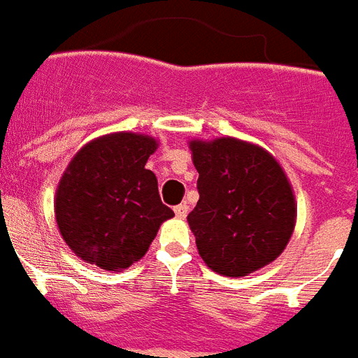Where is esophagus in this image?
<instances>
[{
  "label": "esophagus",
  "mask_w": 358,
  "mask_h": 358,
  "mask_svg": "<svg viewBox=\"0 0 358 358\" xmlns=\"http://www.w3.org/2000/svg\"><path fill=\"white\" fill-rule=\"evenodd\" d=\"M174 213H176V217L178 219H185L189 213V206L187 204H178L176 208H174Z\"/></svg>",
  "instance_id": "esophagus-1"
}]
</instances>
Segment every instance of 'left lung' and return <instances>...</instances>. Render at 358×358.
<instances>
[{"mask_svg": "<svg viewBox=\"0 0 358 358\" xmlns=\"http://www.w3.org/2000/svg\"><path fill=\"white\" fill-rule=\"evenodd\" d=\"M189 149L200 199L187 222L200 257L229 278L272 263L296 224L294 191L278 159L235 138L193 139Z\"/></svg>", "mask_w": 358, "mask_h": 358, "instance_id": "1", "label": "left lung"}]
</instances>
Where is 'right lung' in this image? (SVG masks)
Instances as JSON below:
<instances>
[{
    "instance_id": "1",
    "label": "right lung",
    "mask_w": 358,
    "mask_h": 358,
    "mask_svg": "<svg viewBox=\"0 0 358 358\" xmlns=\"http://www.w3.org/2000/svg\"><path fill=\"white\" fill-rule=\"evenodd\" d=\"M158 141L115 132L90 141L69 162L55 194V217L66 245L99 268H127L147 254L162 222L174 217L158 180L145 169Z\"/></svg>"
}]
</instances>
